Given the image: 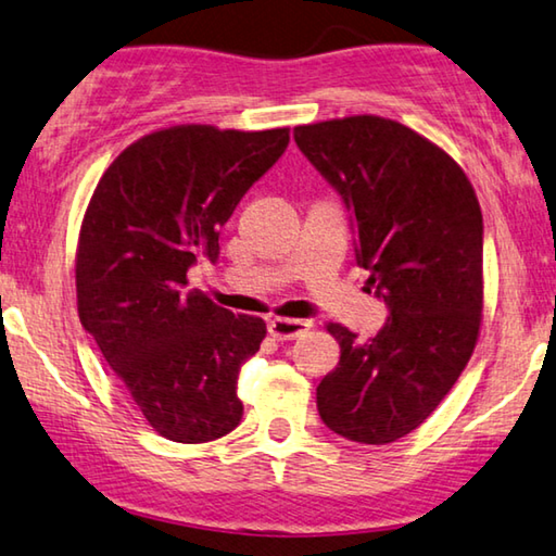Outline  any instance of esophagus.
I'll return each instance as SVG.
<instances>
[{"mask_svg":"<svg viewBox=\"0 0 556 556\" xmlns=\"http://www.w3.org/2000/svg\"><path fill=\"white\" fill-rule=\"evenodd\" d=\"M311 320H298V317H273V320H268V332L276 340L286 342L300 338L305 330H311Z\"/></svg>","mask_w":556,"mask_h":556,"instance_id":"obj_1","label":"esophagus"}]
</instances>
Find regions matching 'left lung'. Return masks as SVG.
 Instances as JSON below:
<instances>
[{
    "mask_svg": "<svg viewBox=\"0 0 556 556\" xmlns=\"http://www.w3.org/2000/svg\"><path fill=\"white\" fill-rule=\"evenodd\" d=\"M300 152L338 189L357 263L389 307L375 338L340 323V364L317 412L342 439L384 445L418 429L456 384L483 320V214L448 152L396 121L350 115L298 125Z\"/></svg>",
    "mask_w": 556,
    "mask_h": 556,
    "instance_id": "8db88e82",
    "label": "left lung"
}]
</instances>
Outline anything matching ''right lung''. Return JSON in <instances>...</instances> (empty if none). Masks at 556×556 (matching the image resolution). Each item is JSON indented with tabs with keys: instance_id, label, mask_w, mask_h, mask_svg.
I'll use <instances>...</instances> for the list:
<instances>
[{
	"instance_id": "right-lung-1",
	"label": "right lung",
	"mask_w": 556,
	"mask_h": 556,
	"mask_svg": "<svg viewBox=\"0 0 556 556\" xmlns=\"http://www.w3.org/2000/svg\"><path fill=\"white\" fill-rule=\"evenodd\" d=\"M288 140V127L172 125L117 154L88 202L76 249L80 325L169 441H216L243 416L236 381L266 323L187 290V270L218 258V231Z\"/></svg>"
}]
</instances>
